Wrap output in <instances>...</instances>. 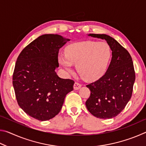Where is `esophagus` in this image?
Here are the masks:
<instances>
[{
    "label": "esophagus",
    "instance_id": "1",
    "mask_svg": "<svg viewBox=\"0 0 146 146\" xmlns=\"http://www.w3.org/2000/svg\"><path fill=\"white\" fill-rule=\"evenodd\" d=\"M81 87H82V85L78 82H75V84H74V85H73V88L75 90H79V89H80Z\"/></svg>",
    "mask_w": 146,
    "mask_h": 146
}]
</instances>
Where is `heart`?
I'll list each match as a JSON object with an SVG mask.
<instances>
[{"instance_id": "1", "label": "heart", "mask_w": 146, "mask_h": 146, "mask_svg": "<svg viewBox=\"0 0 146 146\" xmlns=\"http://www.w3.org/2000/svg\"><path fill=\"white\" fill-rule=\"evenodd\" d=\"M111 48L104 42L84 41L71 44L65 49V54L58 55V62L68 73H71L76 64L78 73L86 80L102 76L107 69Z\"/></svg>"}]
</instances>
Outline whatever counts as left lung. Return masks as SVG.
<instances>
[{
    "label": "left lung",
    "mask_w": 146,
    "mask_h": 146,
    "mask_svg": "<svg viewBox=\"0 0 146 146\" xmlns=\"http://www.w3.org/2000/svg\"><path fill=\"white\" fill-rule=\"evenodd\" d=\"M104 39L112 51V58L102 77L86 86L91 91L86 102L88 110L95 117L108 119L122 111L132 95L135 73L129 52L111 36L106 34H90Z\"/></svg>",
    "instance_id": "obj_1"
}]
</instances>
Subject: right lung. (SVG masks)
Listing matches in <instances>:
<instances>
[{
  "mask_svg": "<svg viewBox=\"0 0 146 146\" xmlns=\"http://www.w3.org/2000/svg\"><path fill=\"white\" fill-rule=\"evenodd\" d=\"M59 35L45 34L28 44L15 64L13 86L18 104L27 115L40 121L60 111L73 80L57 75L60 48L70 41Z\"/></svg>",
  "mask_w": 146,
  "mask_h": 146,
  "instance_id": "1",
  "label": "right lung"
}]
</instances>
